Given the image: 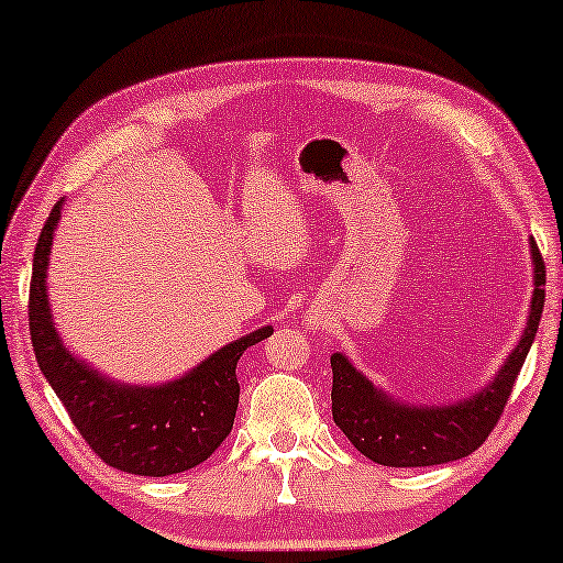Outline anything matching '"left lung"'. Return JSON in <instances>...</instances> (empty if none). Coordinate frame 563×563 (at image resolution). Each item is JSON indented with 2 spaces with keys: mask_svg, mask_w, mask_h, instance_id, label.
Here are the masks:
<instances>
[{
  "mask_svg": "<svg viewBox=\"0 0 563 563\" xmlns=\"http://www.w3.org/2000/svg\"><path fill=\"white\" fill-rule=\"evenodd\" d=\"M536 289L530 299L526 333L507 356L495 382L479 395L445 407H410L391 402L364 374L356 372L343 353L330 356L333 366V420L356 451L382 466H435L464 459L487 441L512 395L530 343L541 325L545 302V264L533 241Z\"/></svg>",
  "mask_w": 563,
  "mask_h": 563,
  "instance_id": "8db88e82",
  "label": "left lung"
}]
</instances>
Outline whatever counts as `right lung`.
<instances>
[{"label": "right lung", "instance_id": "add662e5", "mask_svg": "<svg viewBox=\"0 0 563 563\" xmlns=\"http://www.w3.org/2000/svg\"><path fill=\"white\" fill-rule=\"evenodd\" d=\"M60 205L64 199L53 207L37 238L30 279L27 318L37 366L76 430L107 466L141 476H168L199 466L233 430L241 397L238 358L249 345L272 335L274 328H258L256 333L228 343L195 372L161 387H128L104 379L97 368L66 351L51 320L45 268Z\"/></svg>", "mask_w": 563, "mask_h": 563}]
</instances>
